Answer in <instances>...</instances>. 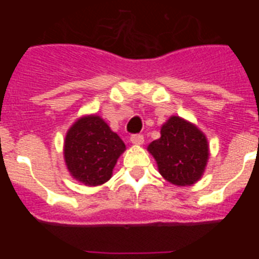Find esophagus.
<instances>
[{"label": "esophagus", "mask_w": 259, "mask_h": 259, "mask_svg": "<svg viewBox=\"0 0 259 259\" xmlns=\"http://www.w3.org/2000/svg\"><path fill=\"white\" fill-rule=\"evenodd\" d=\"M131 143L134 145H143L144 144V136L143 135H132Z\"/></svg>", "instance_id": "obj_1"}]
</instances>
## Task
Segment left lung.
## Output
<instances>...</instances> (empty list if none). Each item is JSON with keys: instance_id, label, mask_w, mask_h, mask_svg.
I'll return each mask as SVG.
<instances>
[{"instance_id": "8db88e82", "label": "left lung", "mask_w": 259, "mask_h": 259, "mask_svg": "<svg viewBox=\"0 0 259 259\" xmlns=\"http://www.w3.org/2000/svg\"><path fill=\"white\" fill-rule=\"evenodd\" d=\"M158 171L167 182L187 187L202 178L209 161V143L200 128L172 115L161 127V137L148 145Z\"/></svg>"}]
</instances>
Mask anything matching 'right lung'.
Returning a JSON list of instances; mask_svg holds the SVG:
<instances>
[{"label": "right lung", "mask_w": 259, "mask_h": 259, "mask_svg": "<svg viewBox=\"0 0 259 259\" xmlns=\"http://www.w3.org/2000/svg\"><path fill=\"white\" fill-rule=\"evenodd\" d=\"M124 150L122 139L96 114L76 119L68 128L63 144L68 172L87 187H97L110 180Z\"/></svg>", "instance_id": "right-lung-1"}]
</instances>
